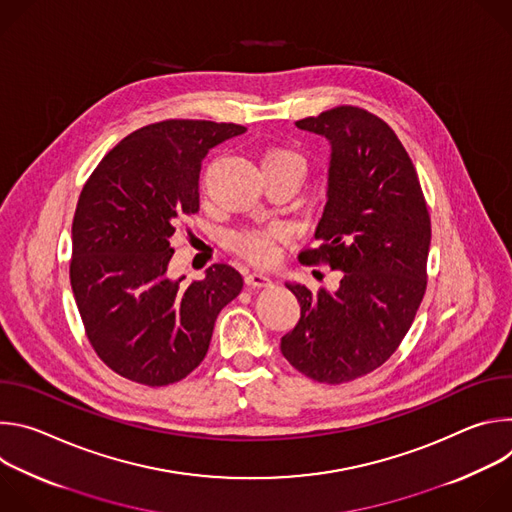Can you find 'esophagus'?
<instances>
[{
	"label": "esophagus",
	"mask_w": 512,
	"mask_h": 512,
	"mask_svg": "<svg viewBox=\"0 0 512 512\" xmlns=\"http://www.w3.org/2000/svg\"><path fill=\"white\" fill-rule=\"evenodd\" d=\"M245 281L251 287H269L271 285V279L265 273H261V271H249Z\"/></svg>",
	"instance_id": "34e87169"
}]
</instances>
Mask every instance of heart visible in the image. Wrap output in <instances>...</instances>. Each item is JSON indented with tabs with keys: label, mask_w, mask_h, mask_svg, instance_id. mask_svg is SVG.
I'll return each mask as SVG.
<instances>
[{
	"label": "heart",
	"mask_w": 512,
	"mask_h": 512,
	"mask_svg": "<svg viewBox=\"0 0 512 512\" xmlns=\"http://www.w3.org/2000/svg\"><path fill=\"white\" fill-rule=\"evenodd\" d=\"M267 168H291L300 176L304 172V160L300 154L275 148L263 154L261 158V170ZM283 237L279 229H257V231H245L233 237V247L243 257L255 261V263H269L277 253V243Z\"/></svg>",
	"instance_id": "1"
}]
</instances>
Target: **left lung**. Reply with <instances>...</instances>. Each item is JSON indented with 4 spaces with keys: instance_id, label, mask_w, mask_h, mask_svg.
<instances>
[{
    "instance_id": "1",
    "label": "left lung",
    "mask_w": 512,
    "mask_h": 512,
    "mask_svg": "<svg viewBox=\"0 0 512 512\" xmlns=\"http://www.w3.org/2000/svg\"><path fill=\"white\" fill-rule=\"evenodd\" d=\"M330 141L328 200L300 261L342 271L336 291L285 283L300 302L281 352L302 375L340 385L369 375L409 332L427 285L431 221L415 166L377 115L342 105L296 121Z\"/></svg>"
}]
</instances>
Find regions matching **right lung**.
<instances>
[{
	"label": "right lung",
	"mask_w": 512,
	"mask_h": 512,
	"mask_svg": "<svg viewBox=\"0 0 512 512\" xmlns=\"http://www.w3.org/2000/svg\"><path fill=\"white\" fill-rule=\"evenodd\" d=\"M237 123L168 119L145 125L99 162L72 221L70 285L87 338L117 375L164 387L208 352L218 312L243 289L241 273L214 263L202 281L168 277L172 235L198 212V178Z\"/></svg>",
	"instance_id": "1"
}]
</instances>
